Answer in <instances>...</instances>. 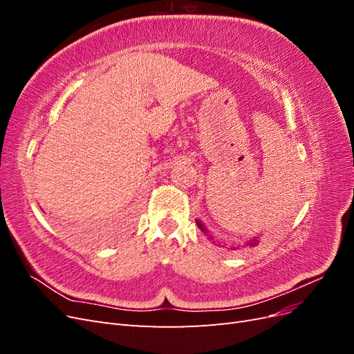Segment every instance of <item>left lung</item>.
I'll list each match as a JSON object with an SVG mask.
<instances>
[{
    "mask_svg": "<svg viewBox=\"0 0 354 354\" xmlns=\"http://www.w3.org/2000/svg\"><path fill=\"white\" fill-rule=\"evenodd\" d=\"M196 224H198V227L203 232V233H207L208 234V230H207V227L205 226H203V224L199 221V220H196ZM257 243H259V239H257V238H252V239H250L248 242H246V245H250V246H255Z\"/></svg>",
    "mask_w": 354,
    "mask_h": 354,
    "instance_id": "8db88e82",
    "label": "left lung"
}]
</instances>
